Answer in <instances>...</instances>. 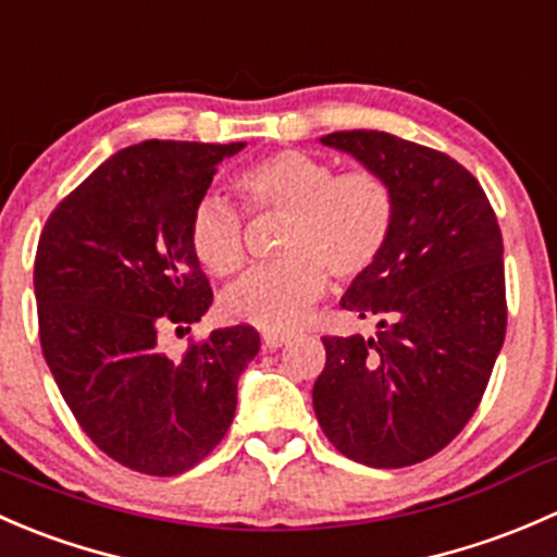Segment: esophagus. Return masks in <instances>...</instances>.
Wrapping results in <instances>:
<instances>
[{"mask_svg": "<svg viewBox=\"0 0 557 557\" xmlns=\"http://www.w3.org/2000/svg\"><path fill=\"white\" fill-rule=\"evenodd\" d=\"M261 342H263V347H267V350H280V347H283V345H288L290 334H280V331H267V334L261 336Z\"/></svg>", "mask_w": 557, "mask_h": 557, "instance_id": "esophagus-1", "label": "esophagus"}]
</instances>
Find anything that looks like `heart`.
I'll return each mask as SVG.
<instances>
[{
	"mask_svg": "<svg viewBox=\"0 0 557 557\" xmlns=\"http://www.w3.org/2000/svg\"><path fill=\"white\" fill-rule=\"evenodd\" d=\"M237 190L252 210L288 215L277 243L283 261L250 272L223 296V312L261 331H290L325 290L367 274L391 243L396 196L383 174H336L323 159L280 150L237 174ZM188 243L215 277L243 272L247 252L243 218L223 196L205 194L190 210Z\"/></svg>",
	"mask_w": 557,
	"mask_h": 557,
	"instance_id": "heart-1",
	"label": "heart"
}]
</instances>
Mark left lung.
Wrapping results in <instances>:
<instances>
[{"instance_id": "1", "label": "left lung", "mask_w": 557, "mask_h": 557, "mask_svg": "<svg viewBox=\"0 0 557 557\" xmlns=\"http://www.w3.org/2000/svg\"><path fill=\"white\" fill-rule=\"evenodd\" d=\"M320 145L383 174L396 226L339 301L380 331L323 336L314 414L342 455L401 469L450 445L491 380L507 334L502 228L482 185L440 150L372 128Z\"/></svg>"}]
</instances>
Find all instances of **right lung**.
Returning a JSON list of instances; mask_svg holds the SVG:
<instances>
[{
    "mask_svg": "<svg viewBox=\"0 0 557 557\" xmlns=\"http://www.w3.org/2000/svg\"><path fill=\"white\" fill-rule=\"evenodd\" d=\"M245 143L148 139L117 150L48 218L37 245L39 342L81 429L117 463L153 476L194 469L226 436L258 331L228 325L161 352L190 331L212 288L188 221L223 159Z\"/></svg>",
    "mask_w": 557,
    "mask_h": 557,
    "instance_id": "obj_1",
    "label": "right lung"
}]
</instances>
